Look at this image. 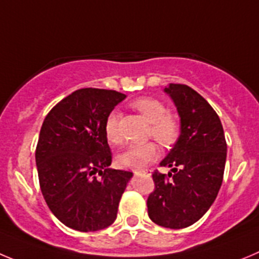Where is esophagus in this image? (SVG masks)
<instances>
[{
  "instance_id": "esophagus-1",
  "label": "esophagus",
  "mask_w": 259,
  "mask_h": 259,
  "mask_svg": "<svg viewBox=\"0 0 259 259\" xmlns=\"http://www.w3.org/2000/svg\"><path fill=\"white\" fill-rule=\"evenodd\" d=\"M135 175H151V170H139L134 171Z\"/></svg>"
}]
</instances>
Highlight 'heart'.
<instances>
[{"instance_id":"heart-1","label":"heart","mask_w":259,"mask_h":259,"mask_svg":"<svg viewBox=\"0 0 259 259\" xmlns=\"http://www.w3.org/2000/svg\"><path fill=\"white\" fill-rule=\"evenodd\" d=\"M133 107L141 112V115L151 122L152 137L161 146L168 147L176 142L179 137V124L172 116L167 115L165 105L161 101L152 97H142L133 102ZM105 134L110 143L116 144L120 142L118 133V113L116 111L107 116L105 122ZM157 147L154 143L133 144L117 156V162L121 167L141 170L156 158Z\"/></svg>"}]
</instances>
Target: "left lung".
Segmentation results:
<instances>
[{"label":"left lung","mask_w":259,"mask_h":259,"mask_svg":"<svg viewBox=\"0 0 259 259\" xmlns=\"http://www.w3.org/2000/svg\"><path fill=\"white\" fill-rule=\"evenodd\" d=\"M180 117V135L159 165L167 175L153 172L154 192L147 200L148 216L168 229L197 222L216 199L224 179L228 146L216 111L199 93L184 84H168Z\"/></svg>","instance_id":"left-lung-1"}]
</instances>
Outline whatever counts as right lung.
<instances>
[{"label": "right lung", "instance_id": "add662e5", "mask_svg": "<svg viewBox=\"0 0 259 259\" xmlns=\"http://www.w3.org/2000/svg\"><path fill=\"white\" fill-rule=\"evenodd\" d=\"M126 98L120 92L83 88L46 116L35 163L47 206L67 228L89 233L108 228L133 172L113 170L105 122Z\"/></svg>", "mask_w": 259, "mask_h": 259}]
</instances>
